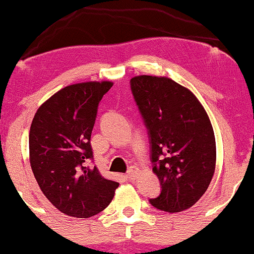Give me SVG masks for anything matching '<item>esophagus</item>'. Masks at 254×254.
Instances as JSON below:
<instances>
[{
	"mask_svg": "<svg viewBox=\"0 0 254 254\" xmlns=\"http://www.w3.org/2000/svg\"><path fill=\"white\" fill-rule=\"evenodd\" d=\"M136 176H137V170L136 168H130L129 171H127V179H130V180H135L136 179Z\"/></svg>",
	"mask_w": 254,
	"mask_h": 254,
	"instance_id": "34e87169",
	"label": "esophagus"
}]
</instances>
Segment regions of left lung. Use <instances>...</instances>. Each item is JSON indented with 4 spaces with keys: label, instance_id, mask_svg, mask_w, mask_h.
<instances>
[{
    "label": "left lung",
    "instance_id": "left-lung-1",
    "mask_svg": "<svg viewBox=\"0 0 254 254\" xmlns=\"http://www.w3.org/2000/svg\"><path fill=\"white\" fill-rule=\"evenodd\" d=\"M131 92L150 138L153 172L161 192L154 208L179 212L208 190L216 165V142L205 110L190 89L164 76L130 80Z\"/></svg>",
    "mask_w": 254,
    "mask_h": 254
}]
</instances>
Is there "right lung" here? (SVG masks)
Returning <instances> with one entry per match:
<instances>
[{
    "instance_id": "right-lung-1",
    "label": "right lung",
    "mask_w": 254,
    "mask_h": 254,
    "mask_svg": "<svg viewBox=\"0 0 254 254\" xmlns=\"http://www.w3.org/2000/svg\"><path fill=\"white\" fill-rule=\"evenodd\" d=\"M112 86L110 81H90L64 87L32 121L28 141L34 178L52 205L68 216L99 214L119 186L87 165L93 159L90 135L99 103Z\"/></svg>"
}]
</instances>
